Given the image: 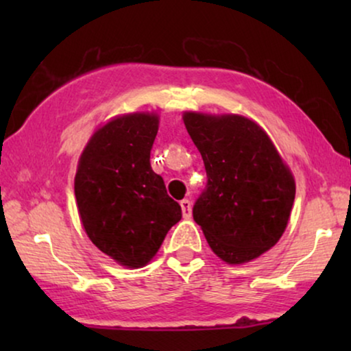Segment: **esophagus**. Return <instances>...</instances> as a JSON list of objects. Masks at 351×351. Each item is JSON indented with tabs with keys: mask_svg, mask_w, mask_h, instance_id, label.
I'll list each match as a JSON object with an SVG mask.
<instances>
[{
	"mask_svg": "<svg viewBox=\"0 0 351 351\" xmlns=\"http://www.w3.org/2000/svg\"><path fill=\"white\" fill-rule=\"evenodd\" d=\"M180 208H182V214H184L185 219L191 217V203L189 199H182L180 201Z\"/></svg>",
	"mask_w": 351,
	"mask_h": 351,
	"instance_id": "34e87169",
	"label": "esophagus"
}]
</instances>
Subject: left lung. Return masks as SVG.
Here are the masks:
<instances>
[{"label":"left lung","instance_id":"8db88e82","mask_svg":"<svg viewBox=\"0 0 351 351\" xmlns=\"http://www.w3.org/2000/svg\"><path fill=\"white\" fill-rule=\"evenodd\" d=\"M184 123L208 176L193 206L195 222L222 261H252L285 233L294 204V177L270 137L251 119L189 112Z\"/></svg>","mask_w":351,"mask_h":351}]
</instances>
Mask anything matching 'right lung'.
Here are the masks:
<instances>
[{
    "mask_svg": "<svg viewBox=\"0 0 351 351\" xmlns=\"http://www.w3.org/2000/svg\"><path fill=\"white\" fill-rule=\"evenodd\" d=\"M158 117L124 114L105 124L81 155L75 196L90 241L124 267L147 265L182 219L180 204L150 165Z\"/></svg>",
    "mask_w": 351,
    "mask_h": 351,
    "instance_id": "add662e5",
    "label": "right lung"
}]
</instances>
